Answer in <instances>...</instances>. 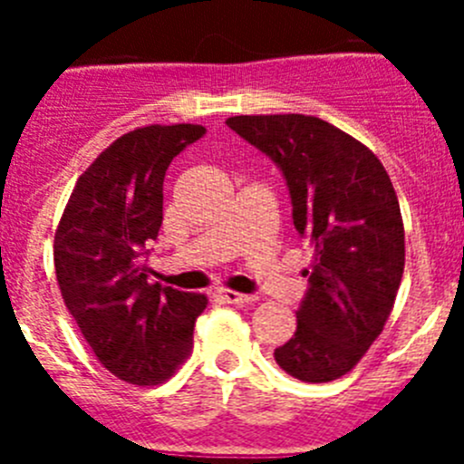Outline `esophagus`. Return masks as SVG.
I'll use <instances>...</instances> for the list:
<instances>
[{
	"label": "esophagus",
	"mask_w": 464,
	"mask_h": 464,
	"mask_svg": "<svg viewBox=\"0 0 464 464\" xmlns=\"http://www.w3.org/2000/svg\"><path fill=\"white\" fill-rule=\"evenodd\" d=\"M213 297L218 299V302H223V304H251V302H256V295H241L235 293V290L225 288L213 290Z\"/></svg>",
	"instance_id": "1"
}]
</instances>
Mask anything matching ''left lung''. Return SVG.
Masks as SVG:
<instances>
[{"label": "left lung", "instance_id": "8db88e82", "mask_svg": "<svg viewBox=\"0 0 464 464\" xmlns=\"http://www.w3.org/2000/svg\"><path fill=\"white\" fill-rule=\"evenodd\" d=\"M225 122L278 167L295 229L315 251L297 330L274 360L306 383L339 379L383 332L400 290L404 225L391 176L367 146L321 118L283 113Z\"/></svg>", "mask_w": 464, "mask_h": 464}]
</instances>
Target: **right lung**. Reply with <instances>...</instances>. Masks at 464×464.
<instances>
[{
	"label": "right lung",
	"instance_id": "add662e5",
	"mask_svg": "<svg viewBox=\"0 0 464 464\" xmlns=\"http://www.w3.org/2000/svg\"><path fill=\"white\" fill-rule=\"evenodd\" d=\"M202 125H150L122 134L83 171L55 232L64 304L97 360L127 383L155 385L192 348L207 295L150 283L146 257L162 225L171 160Z\"/></svg>",
	"mask_w": 464,
	"mask_h": 464
}]
</instances>
